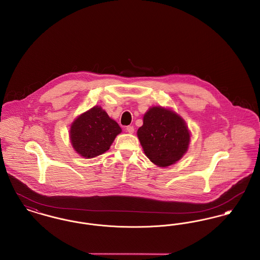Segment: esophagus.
<instances>
[{
  "mask_svg": "<svg viewBox=\"0 0 260 260\" xmlns=\"http://www.w3.org/2000/svg\"><path fill=\"white\" fill-rule=\"evenodd\" d=\"M125 129H126V132H127L128 134H134V132H135V127H134L133 125H127Z\"/></svg>",
  "mask_w": 260,
  "mask_h": 260,
  "instance_id": "obj_1",
  "label": "esophagus"
}]
</instances>
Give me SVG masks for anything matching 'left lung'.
<instances>
[{
  "label": "left lung",
  "mask_w": 260,
  "mask_h": 260,
  "mask_svg": "<svg viewBox=\"0 0 260 260\" xmlns=\"http://www.w3.org/2000/svg\"><path fill=\"white\" fill-rule=\"evenodd\" d=\"M138 137L145 155L159 167H168L187 151L190 134L183 119L170 109L150 108Z\"/></svg>",
  "instance_id": "1"
}]
</instances>
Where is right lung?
Returning a JSON list of instances; mask_svg holds the SVG:
<instances>
[{
  "instance_id": "right-lung-1",
  "label": "right lung",
  "mask_w": 260,
  "mask_h": 260,
  "mask_svg": "<svg viewBox=\"0 0 260 260\" xmlns=\"http://www.w3.org/2000/svg\"><path fill=\"white\" fill-rule=\"evenodd\" d=\"M122 128L99 106L78 116L71 125L70 138L74 149L89 159L109 150Z\"/></svg>"
}]
</instances>
